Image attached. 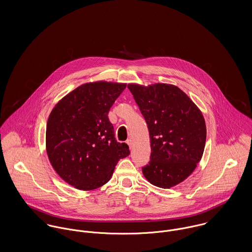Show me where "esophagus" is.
Listing matches in <instances>:
<instances>
[{"label": "esophagus", "mask_w": 252, "mask_h": 252, "mask_svg": "<svg viewBox=\"0 0 252 252\" xmlns=\"http://www.w3.org/2000/svg\"><path fill=\"white\" fill-rule=\"evenodd\" d=\"M127 144L129 145V147H130V149H132V147H133V142H132V140L131 139H129V140H127Z\"/></svg>", "instance_id": "1"}]
</instances>
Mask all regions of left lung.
Listing matches in <instances>:
<instances>
[{
	"mask_svg": "<svg viewBox=\"0 0 252 252\" xmlns=\"http://www.w3.org/2000/svg\"><path fill=\"white\" fill-rule=\"evenodd\" d=\"M147 124L151 154L145 179L171 188L187 179L200 162L207 128L201 110L179 87L155 83L128 84Z\"/></svg>",
	"mask_w": 252,
	"mask_h": 252,
	"instance_id": "obj_1",
	"label": "left lung"
}]
</instances>
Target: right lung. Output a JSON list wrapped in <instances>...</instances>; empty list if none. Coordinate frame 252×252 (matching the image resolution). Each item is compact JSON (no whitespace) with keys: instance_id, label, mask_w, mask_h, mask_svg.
<instances>
[{"instance_id":"add662e5","label":"right lung","mask_w":252,"mask_h":252,"mask_svg":"<svg viewBox=\"0 0 252 252\" xmlns=\"http://www.w3.org/2000/svg\"><path fill=\"white\" fill-rule=\"evenodd\" d=\"M126 83L82 84L61 99L46 124V152L62 180L76 189L99 188L110 180L118 161L130 154L118 143L108 114Z\"/></svg>"}]
</instances>
